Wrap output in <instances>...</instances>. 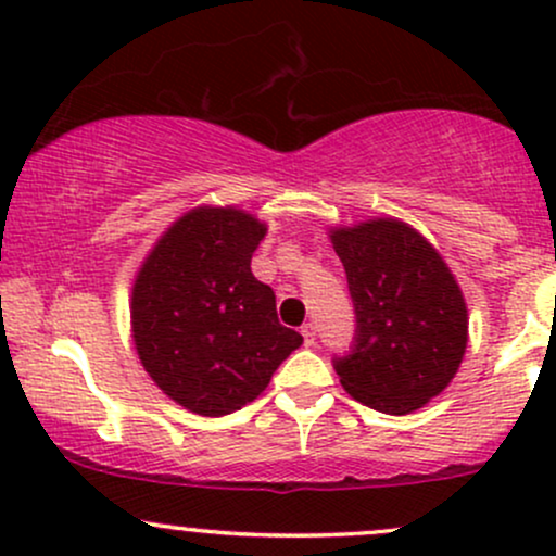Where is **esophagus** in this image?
<instances>
[{"mask_svg": "<svg viewBox=\"0 0 556 556\" xmlns=\"http://www.w3.org/2000/svg\"><path fill=\"white\" fill-rule=\"evenodd\" d=\"M303 340H305V344H308V348H314V344H316V327H314V324H305Z\"/></svg>", "mask_w": 556, "mask_h": 556, "instance_id": "esophagus-1", "label": "esophagus"}]
</instances>
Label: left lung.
<instances>
[{
	"label": "left lung",
	"mask_w": 556,
	"mask_h": 556,
	"mask_svg": "<svg viewBox=\"0 0 556 556\" xmlns=\"http://www.w3.org/2000/svg\"><path fill=\"white\" fill-rule=\"evenodd\" d=\"M348 274L358 329L334 361L344 392L407 416L455 379L468 348V303L442 253L397 216L329 227Z\"/></svg>",
	"instance_id": "obj_1"
}]
</instances>
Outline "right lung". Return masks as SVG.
I'll use <instances>...</instances> for the list:
<instances>
[{
	"label": "right lung",
	"mask_w": 556,
	"mask_h": 556,
	"mask_svg": "<svg viewBox=\"0 0 556 556\" xmlns=\"http://www.w3.org/2000/svg\"><path fill=\"white\" fill-rule=\"evenodd\" d=\"M266 222L238 206L188 208L140 261L130 337L140 366L195 416L240 410L303 344L277 318V298L251 271Z\"/></svg>",
	"instance_id": "add662e5"
}]
</instances>
